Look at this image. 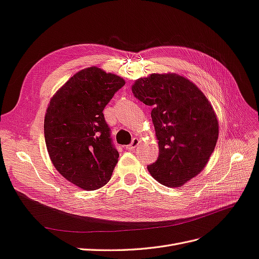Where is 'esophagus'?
<instances>
[{"mask_svg": "<svg viewBox=\"0 0 259 259\" xmlns=\"http://www.w3.org/2000/svg\"><path fill=\"white\" fill-rule=\"evenodd\" d=\"M139 144H140V140L138 138H135L134 140H132V142L127 146V149L128 150H135Z\"/></svg>", "mask_w": 259, "mask_h": 259, "instance_id": "1", "label": "esophagus"}]
</instances>
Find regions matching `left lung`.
Masks as SVG:
<instances>
[{
    "instance_id": "8db88e82",
    "label": "left lung",
    "mask_w": 259,
    "mask_h": 259,
    "mask_svg": "<svg viewBox=\"0 0 259 259\" xmlns=\"http://www.w3.org/2000/svg\"><path fill=\"white\" fill-rule=\"evenodd\" d=\"M135 97L152 107L159 156L147 170L155 180L179 188L201 172L218 140L219 123L210 102L178 73H152L132 84Z\"/></svg>"
}]
</instances>
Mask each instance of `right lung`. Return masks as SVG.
Segmentation results:
<instances>
[{"mask_svg": "<svg viewBox=\"0 0 259 259\" xmlns=\"http://www.w3.org/2000/svg\"><path fill=\"white\" fill-rule=\"evenodd\" d=\"M125 81L99 67L75 73L51 99L44 138L52 164L85 191L110 180L119 153L112 144L103 110Z\"/></svg>", "mask_w": 259, "mask_h": 259, "instance_id": "right-lung-1", "label": "right lung"}]
</instances>
